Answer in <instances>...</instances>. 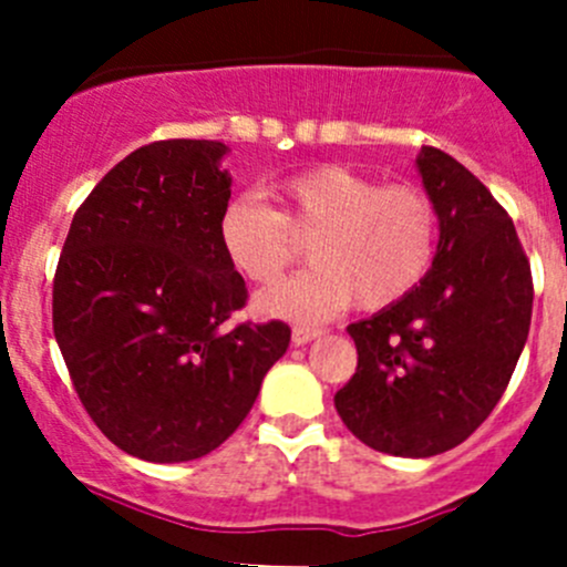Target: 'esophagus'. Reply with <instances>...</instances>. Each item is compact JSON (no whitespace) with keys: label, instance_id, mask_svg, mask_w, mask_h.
<instances>
[{"label":"esophagus","instance_id":"obj_1","mask_svg":"<svg viewBox=\"0 0 567 567\" xmlns=\"http://www.w3.org/2000/svg\"><path fill=\"white\" fill-rule=\"evenodd\" d=\"M323 334L320 329H310V326H293V346H307V342L318 340Z\"/></svg>","mask_w":567,"mask_h":567}]
</instances>
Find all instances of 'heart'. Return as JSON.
Instances as JSON below:
<instances>
[{
    "label": "heart",
    "mask_w": 567,
    "mask_h": 567,
    "mask_svg": "<svg viewBox=\"0 0 567 567\" xmlns=\"http://www.w3.org/2000/svg\"><path fill=\"white\" fill-rule=\"evenodd\" d=\"M279 210L238 197L221 210L219 244L251 282L271 285L296 260L293 236L310 239L312 268L262 290L257 312L323 320L357 301L384 310L427 277L436 257L439 216L414 186H379L342 164H320L274 183Z\"/></svg>",
    "instance_id": "1"
}]
</instances>
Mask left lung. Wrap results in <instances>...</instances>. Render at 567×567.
<instances>
[{
  "label": "left lung",
  "mask_w": 567,
  "mask_h": 567,
  "mask_svg": "<svg viewBox=\"0 0 567 567\" xmlns=\"http://www.w3.org/2000/svg\"><path fill=\"white\" fill-rule=\"evenodd\" d=\"M416 173L439 216L436 257L405 299L348 326L359 364L334 394L359 442L400 458L447 453L483 425L532 318L529 260L494 194L436 147Z\"/></svg>",
  "instance_id": "8db88e82"
}]
</instances>
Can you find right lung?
Instances as JSON below:
<instances>
[{
  "label": "right lung",
  "mask_w": 567,
  "mask_h": 567,
  "mask_svg": "<svg viewBox=\"0 0 567 567\" xmlns=\"http://www.w3.org/2000/svg\"><path fill=\"white\" fill-rule=\"evenodd\" d=\"M225 142L140 147L76 210L54 274V337L79 400L123 453L208 455L288 351L282 320H225L247 285L219 244L233 177Z\"/></svg>",
  "instance_id": "add662e5"
}]
</instances>
